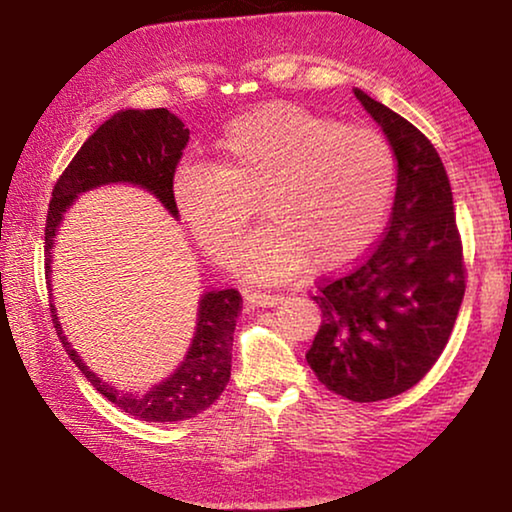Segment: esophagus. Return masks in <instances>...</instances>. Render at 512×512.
Instances as JSON below:
<instances>
[{
	"label": "esophagus",
	"instance_id": "esophagus-1",
	"mask_svg": "<svg viewBox=\"0 0 512 512\" xmlns=\"http://www.w3.org/2000/svg\"><path fill=\"white\" fill-rule=\"evenodd\" d=\"M244 300L251 307H275L282 303V296H272V293H256V291H247L244 293Z\"/></svg>",
	"mask_w": 512,
	"mask_h": 512
}]
</instances>
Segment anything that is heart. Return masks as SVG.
Instances as JSON below:
<instances>
[{
	"label": "heart",
	"instance_id": "heart-1",
	"mask_svg": "<svg viewBox=\"0 0 512 512\" xmlns=\"http://www.w3.org/2000/svg\"><path fill=\"white\" fill-rule=\"evenodd\" d=\"M216 146L219 165H179L174 200L202 247L228 261L261 198L270 223L235 256L251 282H286L307 263L338 268L363 254L389 219L398 167L380 132L275 102L230 121Z\"/></svg>",
	"mask_w": 512,
	"mask_h": 512
}]
</instances>
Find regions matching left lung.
<instances>
[{
    "label": "left lung",
    "instance_id": "obj_1",
    "mask_svg": "<svg viewBox=\"0 0 512 512\" xmlns=\"http://www.w3.org/2000/svg\"><path fill=\"white\" fill-rule=\"evenodd\" d=\"M356 100L396 153L387 235L314 303L321 326L307 363L321 384L356 403L398 396L429 373L464 300V256L452 188L433 144L361 88Z\"/></svg>",
    "mask_w": 512,
    "mask_h": 512
}]
</instances>
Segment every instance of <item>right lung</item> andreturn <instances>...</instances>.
I'll return each instance as SVG.
<instances>
[{
	"instance_id": "obj_1",
	"label": "right lung",
	"mask_w": 512,
	"mask_h": 512,
	"mask_svg": "<svg viewBox=\"0 0 512 512\" xmlns=\"http://www.w3.org/2000/svg\"><path fill=\"white\" fill-rule=\"evenodd\" d=\"M186 142L188 128L179 116L167 109H121L83 142L79 153L55 184L51 205H48L44 242L48 293L53 291L51 263L55 235L65 219V212L79 200L81 193L100 186L130 184L149 191L170 216L179 219L172 181ZM240 303L242 296L235 289L202 293L198 300L195 333L184 361L174 368L170 377L153 384L146 394L118 391L102 377H97L67 340L53 303L51 312L62 347L107 401L144 422H181V419H191L198 412L207 410L226 389Z\"/></svg>"
}]
</instances>
